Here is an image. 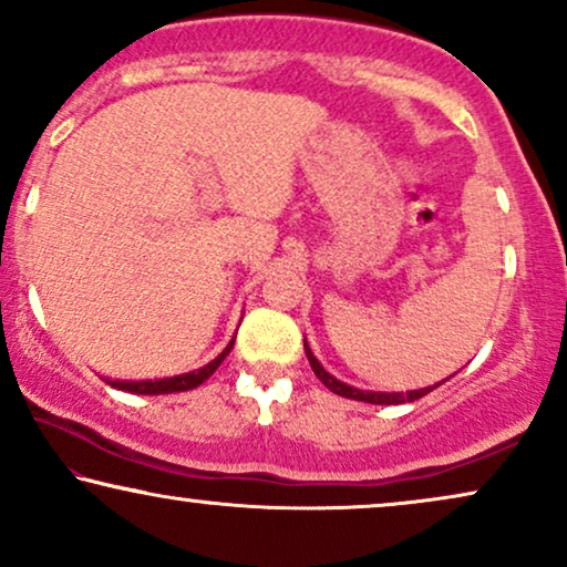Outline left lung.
<instances>
[{"label":"left lung","mask_w":567,"mask_h":567,"mask_svg":"<svg viewBox=\"0 0 567 567\" xmlns=\"http://www.w3.org/2000/svg\"><path fill=\"white\" fill-rule=\"evenodd\" d=\"M303 347H306V358L308 362H311L313 373L319 375V381L327 386L329 391H334V394L344 396V399H354V402H368V404H404V402H417L420 396L430 394V391L441 386V383H435V386H427V389H417V391H406V394H402V391H394V394H386V391H362V389H354V386H347V383H342L339 379H334V375L323 371V365L319 360H316V354L311 352V347H308V342L303 339ZM449 381V379H446Z\"/></svg>","instance_id":"obj_1"}]
</instances>
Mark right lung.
<instances>
[{
	"label": "right lung",
	"mask_w": 567,
	"mask_h": 567,
	"mask_svg": "<svg viewBox=\"0 0 567 567\" xmlns=\"http://www.w3.org/2000/svg\"><path fill=\"white\" fill-rule=\"evenodd\" d=\"M233 342L236 339H230V344L225 347V350L217 354L213 362H207L205 368H199V371H192V373H184V375H173V379H161V381H109L113 389H121V391H132V394H173V391H188V389H196L199 383H205L209 375H213L217 368H220V362L228 358V352L233 350Z\"/></svg>",
	"instance_id": "1"
}]
</instances>
